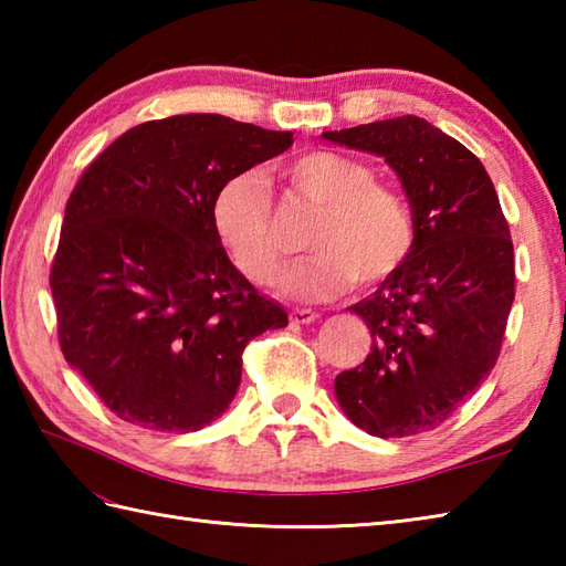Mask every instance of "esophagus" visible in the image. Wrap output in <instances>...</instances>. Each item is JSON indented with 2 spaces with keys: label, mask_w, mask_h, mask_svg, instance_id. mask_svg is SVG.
<instances>
[{
  "label": "esophagus",
  "mask_w": 566,
  "mask_h": 566,
  "mask_svg": "<svg viewBox=\"0 0 566 566\" xmlns=\"http://www.w3.org/2000/svg\"><path fill=\"white\" fill-rule=\"evenodd\" d=\"M316 318H318V314L311 308H292L290 311V321L296 323V326H306V323H314Z\"/></svg>",
  "instance_id": "esophagus-1"
}]
</instances>
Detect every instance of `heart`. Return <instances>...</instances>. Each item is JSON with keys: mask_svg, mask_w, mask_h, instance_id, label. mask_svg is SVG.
<instances>
[{"mask_svg": "<svg viewBox=\"0 0 566 566\" xmlns=\"http://www.w3.org/2000/svg\"><path fill=\"white\" fill-rule=\"evenodd\" d=\"M286 182L318 207L306 245L311 255L284 280L302 302H328L377 290L399 274L416 248V221L406 197L377 179L375 165L340 150L314 148L284 165ZM211 221L228 258L255 284H274L290 250L276 233L270 185L258 172H238L216 191Z\"/></svg>", "mask_w": 566, "mask_h": 566, "instance_id": "1", "label": "heart"}]
</instances>
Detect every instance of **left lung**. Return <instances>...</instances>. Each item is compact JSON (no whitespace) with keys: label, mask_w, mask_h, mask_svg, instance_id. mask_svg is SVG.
<instances>
[{"label":"left lung","mask_w":566,"mask_h":566,"mask_svg":"<svg viewBox=\"0 0 566 566\" xmlns=\"http://www.w3.org/2000/svg\"><path fill=\"white\" fill-rule=\"evenodd\" d=\"M323 138L381 155L416 221L406 268L350 306L369 326L371 353L335 377V396L369 436L438 428L494 369L515 298L513 240L494 182L472 150L418 116Z\"/></svg>","instance_id":"8db88e82"}]
</instances>
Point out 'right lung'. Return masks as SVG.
<instances>
[{"instance_id":"obj_1","label":"right lung","mask_w":566,"mask_h":566,"mask_svg":"<svg viewBox=\"0 0 566 566\" xmlns=\"http://www.w3.org/2000/svg\"><path fill=\"white\" fill-rule=\"evenodd\" d=\"M292 140L221 114L167 116L126 130L72 189L51 268L60 350L126 423L209 426L245 345L290 323L228 260L211 207Z\"/></svg>"}]
</instances>
